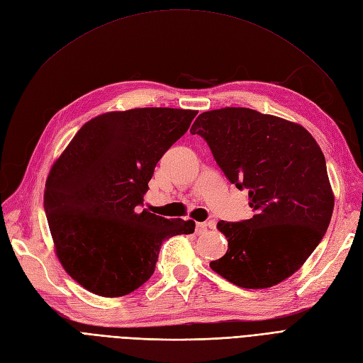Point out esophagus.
Returning a JSON list of instances; mask_svg holds the SVG:
<instances>
[{
    "label": "esophagus",
    "instance_id": "34e87169",
    "mask_svg": "<svg viewBox=\"0 0 363 363\" xmlns=\"http://www.w3.org/2000/svg\"><path fill=\"white\" fill-rule=\"evenodd\" d=\"M208 228H213V223H206V222H201V223H196V234H204V232L208 229Z\"/></svg>",
    "mask_w": 363,
    "mask_h": 363
}]
</instances>
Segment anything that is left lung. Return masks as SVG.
I'll return each mask as SVG.
<instances>
[{
    "label": "left lung",
    "mask_w": 363,
    "mask_h": 363,
    "mask_svg": "<svg viewBox=\"0 0 363 363\" xmlns=\"http://www.w3.org/2000/svg\"><path fill=\"white\" fill-rule=\"evenodd\" d=\"M204 138L230 183L247 189L253 217L217 223L228 252L210 268L244 289H267L298 271L322 241L333 194L322 149L306 128L252 108L201 113Z\"/></svg>",
    "instance_id": "8db88e82"
}]
</instances>
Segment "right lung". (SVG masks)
<instances>
[{
  "label": "right lung",
  "instance_id": "1",
  "mask_svg": "<svg viewBox=\"0 0 363 363\" xmlns=\"http://www.w3.org/2000/svg\"><path fill=\"white\" fill-rule=\"evenodd\" d=\"M195 110L147 107L86 122L53 164L45 210L57 259L89 292L118 298L146 283L162 241L194 220L141 210L159 159L189 129Z\"/></svg>",
  "mask_w": 363,
  "mask_h": 363
}]
</instances>
